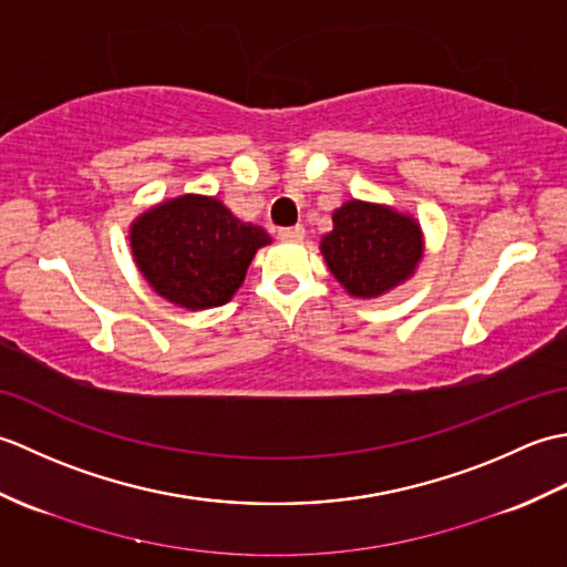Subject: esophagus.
<instances>
[{"instance_id": "obj_1", "label": "esophagus", "mask_w": 567, "mask_h": 567, "mask_svg": "<svg viewBox=\"0 0 567 567\" xmlns=\"http://www.w3.org/2000/svg\"><path fill=\"white\" fill-rule=\"evenodd\" d=\"M277 238L287 240V244H297V240L305 238V228H302V226H287V228H280V231H277Z\"/></svg>"}]
</instances>
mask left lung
Segmentation results:
<instances>
[{"mask_svg": "<svg viewBox=\"0 0 567 567\" xmlns=\"http://www.w3.org/2000/svg\"><path fill=\"white\" fill-rule=\"evenodd\" d=\"M321 252L348 295L370 299L414 275L424 236L412 216L351 199L333 212V231L321 238Z\"/></svg>", "mask_w": 567, "mask_h": 567, "instance_id": "1", "label": "left lung"}]
</instances>
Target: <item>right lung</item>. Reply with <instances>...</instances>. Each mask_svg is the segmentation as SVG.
<instances>
[{
  "label": "right lung",
  "instance_id": "right-lung-1",
  "mask_svg": "<svg viewBox=\"0 0 567 567\" xmlns=\"http://www.w3.org/2000/svg\"><path fill=\"white\" fill-rule=\"evenodd\" d=\"M141 275L167 302L185 309L221 307L244 282L265 228L238 221L219 199L183 195L161 202L131 224Z\"/></svg>",
  "mask_w": 567,
  "mask_h": 567
}]
</instances>
